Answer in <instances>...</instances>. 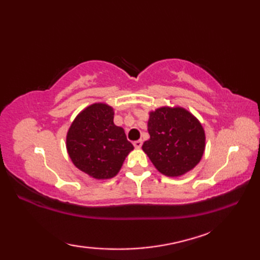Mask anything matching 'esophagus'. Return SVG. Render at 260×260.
<instances>
[{
  "label": "esophagus",
  "mask_w": 260,
  "mask_h": 260,
  "mask_svg": "<svg viewBox=\"0 0 260 260\" xmlns=\"http://www.w3.org/2000/svg\"><path fill=\"white\" fill-rule=\"evenodd\" d=\"M142 144H143V141L142 140H137L134 142V146L136 148H141L142 147Z\"/></svg>",
  "instance_id": "34e87169"
}]
</instances>
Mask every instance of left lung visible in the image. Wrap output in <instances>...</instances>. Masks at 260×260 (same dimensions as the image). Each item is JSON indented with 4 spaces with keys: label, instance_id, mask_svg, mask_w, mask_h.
Masks as SVG:
<instances>
[{
    "label": "left lung",
    "instance_id": "1",
    "mask_svg": "<svg viewBox=\"0 0 260 260\" xmlns=\"http://www.w3.org/2000/svg\"><path fill=\"white\" fill-rule=\"evenodd\" d=\"M147 126L150 140L142 148L159 172L180 176L200 162L206 136L201 124L187 110L158 108L150 113Z\"/></svg>",
    "mask_w": 260,
    "mask_h": 260
}]
</instances>
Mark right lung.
<instances>
[{
  "mask_svg": "<svg viewBox=\"0 0 260 260\" xmlns=\"http://www.w3.org/2000/svg\"><path fill=\"white\" fill-rule=\"evenodd\" d=\"M134 146L121 127L114 124V110L93 104L77 116L67 134L71 161L95 179H109L118 173Z\"/></svg>",
  "mask_w": 260,
  "mask_h": 260,
  "instance_id": "1",
  "label": "right lung"
}]
</instances>
